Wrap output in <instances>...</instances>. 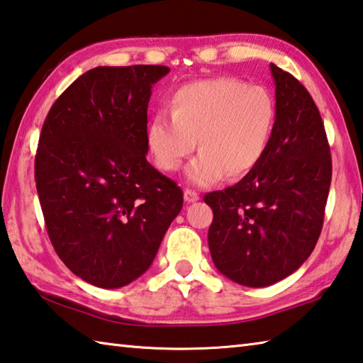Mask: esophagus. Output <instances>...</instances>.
<instances>
[{"instance_id":"1","label":"esophagus","mask_w":363,"mask_h":363,"mask_svg":"<svg viewBox=\"0 0 363 363\" xmlns=\"http://www.w3.org/2000/svg\"><path fill=\"white\" fill-rule=\"evenodd\" d=\"M183 197H184V201H186L188 203H191V202H196V201H199V194H197L196 191H191V189H184Z\"/></svg>"}]
</instances>
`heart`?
Masks as SVG:
<instances>
[{
  "label": "heart",
  "mask_w": 363,
  "mask_h": 363,
  "mask_svg": "<svg viewBox=\"0 0 363 363\" xmlns=\"http://www.w3.org/2000/svg\"><path fill=\"white\" fill-rule=\"evenodd\" d=\"M170 115L148 121L147 147L156 166L175 172L194 152L186 169L189 183L210 186L224 175L238 179L262 161L275 128L277 106L264 86L232 77L184 84L169 99Z\"/></svg>",
  "instance_id": "b5f03b06"
}]
</instances>
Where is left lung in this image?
<instances>
[{"mask_svg": "<svg viewBox=\"0 0 363 363\" xmlns=\"http://www.w3.org/2000/svg\"><path fill=\"white\" fill-rule=\"evenodd\" d=\"M277 118L262 161L234 186L205 194L213 210L208 248L230 281L265 288L316 246L332 180L323 118L300 82L270 63Z\"/></svg>", "mask_w": 363, "mask_h": 363, "instance_id": "obj_1", "label": "left lung"}]
</instances>
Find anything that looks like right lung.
I'll return each instance as SVG.
<instances>
[{
  "label": "right lung",
  "mask_w": 363,
  "mask_h": 363,
  "mask_svg": "<svg viewBox=\"0 0 363 363\" xmlns=\"http://www.w3.org/2000/svg\"><path fill=\"white\" fill-rule=\"evenodd\" d=\"M166 66H98L55 101L34 179L50 242L74 275L123 288L152 265L183 191L145 158L147 108Z\"/></svg>",
  "instance_id": "obj_1"
}]
</instances>
